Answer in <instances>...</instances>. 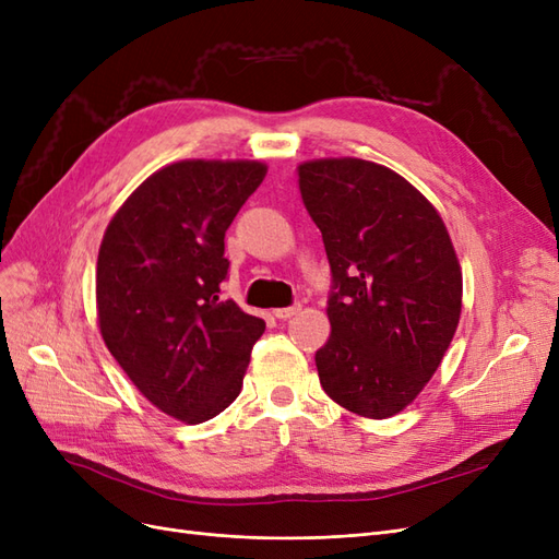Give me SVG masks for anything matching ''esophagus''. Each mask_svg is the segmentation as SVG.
<instances>
[{
  "instance_id": "34e87169",
  "label": "esophagus",
  "mask_w": 559,
  "mask_h": 559,
  "mask_svg": "<svg viewBox=\"0 0 559 559\" xmlns=\"http://www.w3.org/2000/svg\"><path fill=\"white\" fill-rule=\"evenodd\" d=\"M300 312V302H296V306H289V308H277V310H273V314L277 317V319H292L294 314H298Z\"/></svg>"
}]
</instances>
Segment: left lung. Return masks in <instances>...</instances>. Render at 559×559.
<instances>
[{
  "label": "left lung",
  "instance_id": "obj_1",
  "mask_svg": "<svg viewBox=\"0 0 559 559\" xmlns=\"http://www.w3.org/2000/svg\"><path fill=\"white\" fill-rule=\"evenodd\" d=\"M302 202L331 265V335L314 361L349 413H401L443 361L462 314V267L441 214L384 165H298Z\"/></svg>",
  "mask_w": 559,
  "mask_h": 559
}]
</instances>
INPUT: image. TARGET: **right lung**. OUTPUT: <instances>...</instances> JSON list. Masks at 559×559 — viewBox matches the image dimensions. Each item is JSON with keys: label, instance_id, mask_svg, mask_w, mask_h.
Instances as JSON below:
<instances>
[{"label": "right lung", "instance_id": "add662e5", "mask_svg": "<svg viewBox=\"0 0 559 559\" xmlns=\"http://www.w3.org/2000/svg\"><path fill=\"white\" fill-rule=\"evenodd\" d=\"M259 160H179L142 181L97 253L99 333L134 386L186 425L238 399L265 321L222 298L224 238L259 189Z\"/></svg>", "mask_w": 559, "mask_h": 559}]
</instances>
